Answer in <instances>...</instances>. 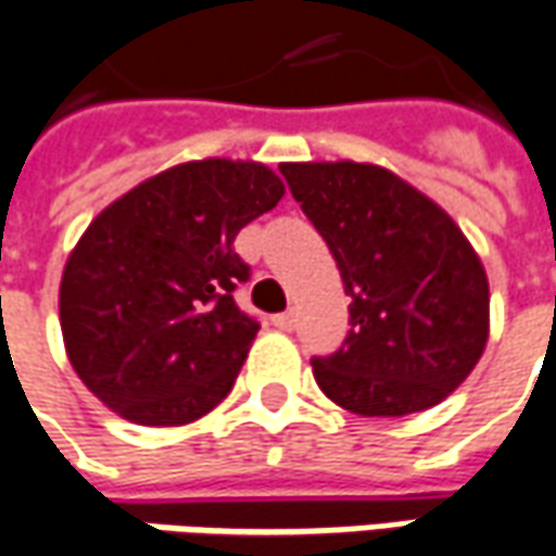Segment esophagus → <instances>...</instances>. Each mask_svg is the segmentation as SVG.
<instances>
[{
	"label": "esophagus",
	"mask_w": 556,
	"mask_h": 556,
	"mask_svg": "<svg viewBox=\"0 0 556 556\" xmlns=\"http://www.w3.org/2000/svg\"><path fill=\"white\" fill-rule=\"evenodd\" d=\"M274 326L282 328V331H292V328H294V309L277 313V316H274Z\"/></svg>",
	"instance_id": "1"
}]
</instances>
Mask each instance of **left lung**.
Returning a JSON list of instances; mask_svg holds the SVG:
<instances>
[{"label": "left lung", "mask_w": 556, "mask_h": 556, "mask_svg": "<svg viewBox=\"0 0 556 556\" xmlns=\"http://www.w3.org/2000/svg\"><path fill=\"white\" fill-rule=\"evenodd\" d=\"M350 294V331L313 377L362 417H405L447 399L486 346L490 289L453 218L371 164H279Z\"/></svg>", "instance_id": "left-lung-1"}]
</instances>
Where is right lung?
Listing matches in <instances>:
<instances>
[{
  "label": "right lung",
  "instance_id": "add662e5",
  "mask_svg": "<svg viewBox=\"0 0 556 556\" xmlns=\"http://www.w3.org/2000/svg\"><path fill=\"white\" fill-rule=\"evenodd\" d=\"M282 182L252 161H191L105 206L72 249L60 328L85 387L139 426H182L233 387L258 323L233 240Z\"/></svg>",
  "mask_w": 556,
  "mask_h": 556
}]
</instances>
